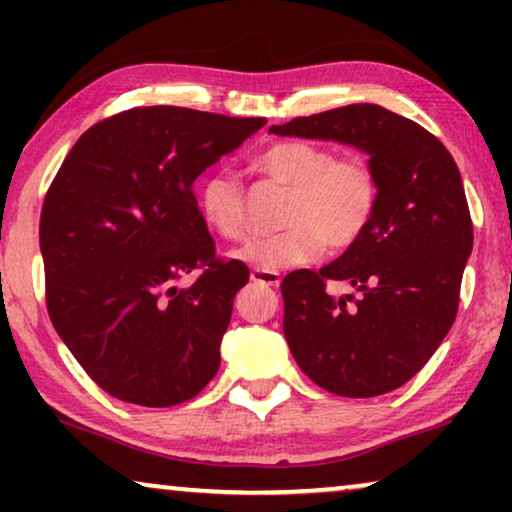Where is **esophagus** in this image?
Segmentation results:
<instances>
[{"mask_svg":"<svg viewBox=\"0 0 512 512\" xmlns=\"http://www.w3.org/2000/svg\"><path fill=\"white\" fill-rule=\"evenodd\" d=\"M251 282H254V284H261V286H268V289H277L279 282H282V277H279L277 272H268V270H251Z\"/></svg>","mask_w":512,"mask_h":512,"instance_id":"34e87169","label":"esophagus"}]
</instances>
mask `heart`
Wrapping results in <instances>:
<instances>
[{"instance_id":"1","label":"heart","mask_w":512,"mask_h":512,"mask_svg":"<svg viewBox=\"0 0 512 512\" xmlns=\"http://www.w3.org/2000/svg\"><path fill=\"white\" fill-rule=\"evenodd\" d=\"M254 165L270 181L289 188L282 233L254 237L233 254L254 270L275 272L312 263L326 247L345 251L361 240L373 221L380 184L373 165L359 153L333 156L324 144L282 139L258 153ZM195 195L209 230L223 240H240L247 216L244 188L235 174H205Z\"/></svg>"}]
</instances>
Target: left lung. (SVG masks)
<instances>
[{
  "label": "left lung",
  "instance_id": "obj_1",
  "mask_svg": "<svg viewBox=\"0 0 512 512\" xmlns=\"http://www.w3.org/2000/svg\"><path fill=\"white\" fill-rule=\"evenodd\" d=\"M282 137L333 139L368 153L380 184L373 221L338 261L282 282L284 335L321 389L370 398L403 387L459 310L473 223L459 167L438 137L380 104H347L272 125ZM328 281L360 296L335 299Z\"/></svg>",
  "mask_w": 512,
  "mask_h": 512
}]
</instances>
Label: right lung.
<instances>
[{"label": "right lung", "instance_id": "add662e5", "mask_svg": "<svg viewBox=\"0 0 512 512\" xmlns=\"http://www.w3.org/2000/svg\"><path fill=\"white\" fill-rule=\"evenodd\" d=\"M263 125L137 107L83 132L60 165L39 221L48 317L107 394L170 408L219 370L249 270L216 256L193 181Z\"/></svg>", "mask_w": 512, "mask_h": 512}]
</instances>
